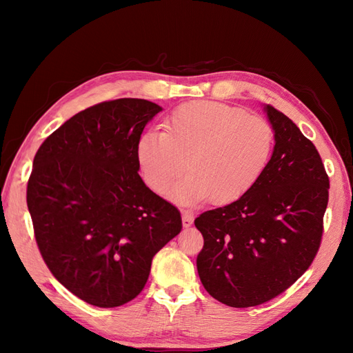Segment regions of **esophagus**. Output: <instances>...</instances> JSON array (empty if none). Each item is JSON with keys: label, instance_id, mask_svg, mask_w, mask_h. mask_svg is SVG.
I'll use <instances>...</instances> for the list:
<instances>
[{"label": "esophagus", "instance_id": "obj_1", "mask_svg": "<svg viewBox=\"0 0 353 353\" xmlns=\"http://www.w3.org/2000/svg\"><path fill=\"white\" fill-rule=\"evenodd\" d=\"M193 221H194L193 212L184 210V212H183V225H184V228H188V227L193 225Z\"/></svg>", "mask_w": 353, "mask_h": 353}]
</instances>
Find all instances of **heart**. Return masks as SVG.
Segmentation results:
<instances>
[{
	"instance_id": "obj_1",
	"label": "heart",
	"mask_w": 353,
	"mask_h": 353,
	"mask_svg": "<svg viewBox=\"0 0 353 353\" xmlns=\"http://www.w3.org/2000/svg\"><path fill=\"white\" fill-rule=\"evenodd\" d=\"M163 128L138 138L137 160L156 193H165L188 162L191 174L170 193L178 201L209 197L223 205L240 199L258 183L274 148L268 121L216 101L179 105Z\"/></svg>"
}]
</instances>
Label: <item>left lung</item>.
Wrapping results in <instances>:
<instances>
[{"label": "left lung", "mask_w": 353, "mask_h": 353, "mask_svg": "<svg viewBox=\"0 0 353 353\" xmlns=\"http://www.w3.org/2000/svg\"><path fill=\"white\" fill-rule=\"evenodd\" d=\"M275 132L272 157L248 193L203 212L194 225L203 249L197 271L223 305H262L285 292L311 266L324 232L330 179L314 143L266 105Z\"/></svg>", "instance_id": "1"}]
</instances>
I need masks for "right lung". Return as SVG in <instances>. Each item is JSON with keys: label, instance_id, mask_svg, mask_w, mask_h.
<instances>
[{"label": "right lung", "instance_id": "1", "mask_svg": "<svg viewBox=\"0 0 353 353\" xmlns=\"http://www.w3.org/2000/svg\"><path fill=\"white\" fill-rule=\"evenodd\" d=\"M160 110L143 99L94 104L34 157L26 201L38 249L51 274L90 305L132 301L153 256L183 230L179 210L138 175V138Z\"/></svg>", "mask_w": 353, "mask_h": 353}]
</instances>
